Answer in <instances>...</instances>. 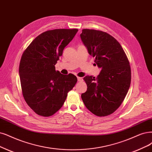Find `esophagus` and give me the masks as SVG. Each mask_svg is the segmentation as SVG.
Wrapping results in <instances>:
<instances>
[{
  "mask_svg": "<svg viewBox=\"0 0 152 152\" xmlns=\"http://www.w3.org/2000/svg\"><path fill=\"white\" fill-rule=\"evenodd\" d=\"M77 81H83V78L81 77H77Z\"/></svg>",
  "mask_w": 152,
  "mask_h": 152,
  "instance_id": "obj_1",
  "label": "esophagus"
}]
</instances>
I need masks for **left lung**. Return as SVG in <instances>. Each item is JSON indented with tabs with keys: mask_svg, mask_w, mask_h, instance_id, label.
Listing matches in <instances>:
<instances>
[{
	"mask_svg": "<svg viewBox=\"0 0 152 152\" xmlns=\"http://www.w3.org/2000/svg\"><path fill=\"white\" fill-rule=\"evenodd\" d=\"M81 39L94 64L102 69L96 78H83L87 91L81 94L83 102L98 116L112 114L120 107L131 83V68L120 44L113 36L102 31L83 29Z\"/></svg>",
	"mask_w": 152,
	"mask_h": 152,
	"instance_id": "8db88e82",
	"label": "left lung"
}]
</instances>
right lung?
<instances>
[{"instance_id": "right-lung-1", "label": "right lung", "mask_w": 152, "mask_h": 152, "mask_svg": "<svg viewBox=\"0 0 152 152\" xmlns=\"http://www.w3.org/2000/svg\"><path fill=\"white\" fill-rule=\"evenodd\" d=\"M77 29H57L37 36L22 55L19 75L22 94L28 106L39 115H53L63 106L67 93L77 83L72 74L62 75L55 64Z\"/></svg>"}]
</instances>
